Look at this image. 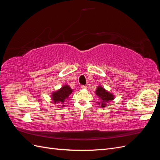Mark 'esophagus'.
I'll return each mask as SVG.
<instances>
[{
    "label": "esophagus",
    "instance_id": "34e87169",
    "mask_svg": "<svg viewBox=\"0 0 160 160\" xmlns=\"http://www.w3.org/2000/svg\"><path fill=\"white\" fill-rule=\"evenodd\" d=\"M81 88L83 89H88V86L86 85H82L81 86Z\"/></svg>",
    "mask_w": 160,
    "mask_h": 160
}]
</instances>
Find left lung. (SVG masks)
Here are the masks:
<instances>
[{"mask_svg":"<svg viewBox=\"0 0 160 160\" xmlns=\"http://www.w3.org/2000/svg\"><path fill=\"white\" fill-rule=\"evenodd\" d=\"M95 94L99 97L101 101L100 103L98 102V104L100 105L101 108H105L106 105H107V103H108L110 101L113 100L114 99V96L112 93H111L108 91H106L103 87L101 86H99L98 88H97Z\"/></svg>","mask_w":160,"mask_h":160,"instance_id":"obj_1","label":"left lung"}]
</instances>
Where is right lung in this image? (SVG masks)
I'll return each mask as SVG.
<instances>
[{
  "label": "right lung",
  "mask_w": 160,
  "mask_h": 160,
  "mask_svg": "<svg viewBox=\"0 0 160 160\" xmlns=\"http://www.w3.org/2000/svg\"><path fill=\"white\" fill-rule=\"evenodd\" d=\"M72 92V90L69 85L62 86L59 90L53 92L52 93V100L54 102V104L62 105V107H64L65 101L69 98Z\"/></svg>",
  "instance_id": "1"
}]
</instances>
